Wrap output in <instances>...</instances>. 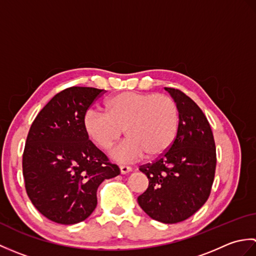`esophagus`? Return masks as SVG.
<instances>
[{
    "label": "esophagus",
    "instance_id": "1",
    "mask_svg": "<svg viewBox=\"0 0 256 256\" xmlns=\"http://www.w3.org/2000/svg\"><path fill=\"white\" fill-rule=\"evenodd\" d=\"M120 170H121V174H128L132 170V168L130 166H125V165H120Z\"/></svg>",
    "mask_w": 256,
    "mask_h": 256
}]
</instances>
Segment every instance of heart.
<instances>
[{
    "mask_svg": "<svg viewBox=\"0 0 256 256\" xmlns=\"http://www.w3.org/2000/svg\"><path fill=\"white\" fill-rule=\"evenodd\" d=\"M106 113L88 110L84 128L101 150H110L124 133L128 138L112 150L120 162L150 160L164 155L175 142L179 128L176 102L166 94L122 92L106 100Z\"/></svg>",
    "mask_w": 256,
    "mask_h": 256,
    "instance_id": "1",
    "label": "heart"
}]
</instances>
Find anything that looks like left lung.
<instances>
[{"mask_svg": "<svg viewBox=\"0 0 256 256\" xmlns=\"http://www.w3.org/2000/svg\"><path fill=\"white\" fill-rule=\"evenodd\" d=\"M165 90L178 106V134L164 155L140 166L148 178V188L138 202L152 219L177 224L192 216L208 200L216 154L214 134L201 108L182 91Z\"/></svg>", "mask_w": 256, "mask_h": 256, "instance_id": "left-lung-1", "label": "left lung"}]
</instances>
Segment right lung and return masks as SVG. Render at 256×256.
Returning <instances> with one entry per match:
<instances>
[{"label":"right lung","mask_w":256,"mask_h":256,"mask_svg":"<svg viewBox=\"0 0 256 256\" xmlns=\"http://www.w3.org/2000/svg\"><path fill=\"white\" fill-rule=\"evenodd\" d=\"M104 90L70 86L37 114L23 153L25 189L32 204L56 224L86 220L96 206V190L118 176V165L89 140L84 116Z\"/></svg>","instance_id":"obj_1"}]
</instances>
